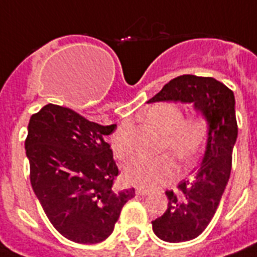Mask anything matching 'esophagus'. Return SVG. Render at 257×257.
I'll return each mask as SVG.
<instances>
[{
  "label": "esophagus",
  "instance_id": "1",
  "mask_svg": "<svg viewBox=\"0 0 257 257\" xmlns=\"http://www.w3.org/2000/svg\"><path fill=\"white\" fill-rule=\"evenodd\" d=\"M136 194L137 195H142V197H144V195H148V194H150V191H147V190H144V189H137Z\"/></svg>",
  "mask_w": 257,
  "mask_h": 257
}]
</instances>
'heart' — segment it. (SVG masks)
<instances>
[{
	"label": "heart",
	"instance_id": "obj_1",
	"mask_svg": "<svg viewBox=\"0 0 257 257\" xmlns=\"http://www.w3.org/2000/svg\"><path fill=\"white\" fill-rule=\"evenodd\" d=\"M144 118L151 126L164 133V150H171L182 163L193 162L202 148L206 135V121L201 114L183 117L182 109L172 102L156 103L147 110ZM111 148L118 159L131 154L129 128L114 133ZM175 159L164 154L158 158H137L125 164L124 178L129 185L142 189H155L170 182L176 175Z\"/></svg>",
	"mask_w": 257,
	"mask_h": 257
}]
</instances>
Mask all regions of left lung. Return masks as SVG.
Returning a JSON list of instances; mask_svg holds the SVG:
<instances>
[{
	"label": "left lung",
	"instance_id": "1",
	"mask_svg": "<svg viewBox=\"0 0 257 257\" xmlns=\"http://www.w3.org/2000/svg\"><path fill=\"white\" fill-rule=\"evenodd\" d=\"M193 103L207 122L202 163L191 181L167 190V210L152 221L155 234L167 242L189 241L206 229L220 205L232 170V152L237 139L234 94L210 76L174 78L148 102Z\"/></svg>",
	"mask_w": 257,
	"mask_h": 257
}]
</instances>
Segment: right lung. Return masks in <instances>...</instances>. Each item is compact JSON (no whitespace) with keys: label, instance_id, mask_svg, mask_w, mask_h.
Listing matches in <instances>:
<instances>
[{"label":"right lung","instance_id":"add662e5","mask_svg":"<svg viewBox=\"0 0 257 257\" xmlns=\"http://www.w3.org/2000/svg\"><path fill=\"white\" fill-rule=\"evenodd\" d=\"M115 126L52 103L29 120L25 151L31 185L50 222L67 240L103 241L135 197V189L113 187L118 168L105 139Z\"/></svg>","mask_w":257,"mask_h":257}]
</instances>
